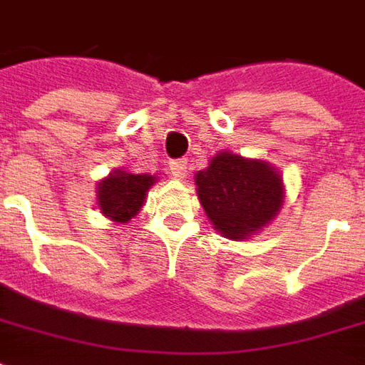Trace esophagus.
Instances as JSON below:
<instances>
[{
	"mask_svg": "<svg viewBox=\"0 0 365 365\" xmlns=\"http://www.w3.org/2000/svg\"><path fill=\"white\" fill-rule=\"evenodd\" d=\"M170 168H172V172L178 180H182L183 175H185V170H187V160H172L170 162Z\"/></svg>",
	"mask_w": 365,
	"mask_h": 365,
	"instance_id": "1",
	"label": "esophagus"
}]
</instances>
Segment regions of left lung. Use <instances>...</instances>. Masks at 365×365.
I'll return each instance as SVG.
<instances>
[{
  "label": "left lung",
  "instance_id": "1",
  "mask_svg": "<svg viewBox=\"0 0 365 365\" xmlns=\"http://www.w3.org/2000/svg\"><path fill=\"white\" fill-rule=\"evenodd\" d=\"M199 203L215 230L245 240L274 221L283 205V180L264 160L225 150L195 175Z\"/></svg>",
  "mask_w": 365,
  "mask_h": 365
}]
</instances>
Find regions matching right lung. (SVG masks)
Instances as JSON below:
<instances>
[{
    "instance_id": "1",
    "label": "right lung",
    "mask_w": 365,
    "mask_h": 365,
    "mask_svg": "<svg viewBox=\"0 0 365 365\" xmlns=\"http://www.w3.org/2000/svg\"><path fill=\"white\" fill-rule=\"evenodd\" d=\"M154 183L156 175L115 170L97 183V205L107 219L128 222L143 209L146 193Z\"/></svg>"
}]
</instances>
